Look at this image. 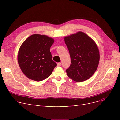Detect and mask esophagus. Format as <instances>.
I'll use <instances>...</instances> for the list:
<instances>
[{"label":"esophagus","mask_w":120,"mask_h":120,"mask_svg":"<svg viewBox=\"0 0 120 120\" xmlns=\"http://www.w3.org/2000/svg\"><path fill=\"white\" fill-rule=\"evenodd\" d=\"M61 65H62V63H60V62L58 63H57V66H58V67L61 66Z\"/></svg>","instance_id":"1"}]
</instances>
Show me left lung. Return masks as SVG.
<instances>
[{"mask_svg":"<svg viewBox=\"0 0 120 120\" xmlns=\"http://www.w3.org/2000/svg\"><path fill=\"white\" fill-rule=\"evenodd\" d=\"M71 59V65L66 70L68 76L76 82L91 77L98 66L99 49L91 38L79 31L65 37Z\"/></svg>","mask_w":120,"mask_h":120,"instance_id":"obj_1","label":"left lung"}]
</instances>
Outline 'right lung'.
Here are the masks:
<instances>
[{"instance_id": "right-lung-1", "label": "right lung", "mask_w": 120, "mask_h": 120, "mask_svg": "<svg viewBox=\"0 0 120 120\" xmlns=\"http://www.w3.org/2000/svg\"><path fill=\"white\" fill-rule=\"evenodd\" d=\"M52 38L35 34L29 37L19 49L18 62L23 73L30 79L41 81L49 77L57 66L52 59Z\"/></svg>"}]
</instances>
